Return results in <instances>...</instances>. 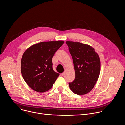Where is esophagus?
I'll use <instances>...</instances> for the list:
<instances>
[{
  "instance_id": "obj_1",
  "label": "esophagus",
  "mask_w": 125,
  "mask_h": 125,
  "mask_svg": "<svg viewBox=\"0 0 125 125\" xmlns=\"http://www.w3.org/2000/svg\"><path fill=\"white\" fill-rule=\"evenodd\" d=\"M64 74H65V73H61V75H62V76H63L64 75Z\"/></svg>"
}]
</instances>
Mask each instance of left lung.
Returning <instances> with one entry per match:
<instances>
[{"label":"left lung","mask_w":125,"mask_h":125,"mask_svg":"<svg viewBox=\"0 0 125 125\" xmlns=\"http://www.w3.org/2000/svg\"><path fill=\"white\" fill-rule=\"evenodd\" d=\"M72 57L75 79L69 83L70 90L78 95H84L94 87L99 76L100 60L91 46L78 42L66 41Z\"/></svg>","instance_id":"8db88e82"}]
</instances>
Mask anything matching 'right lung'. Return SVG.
Instances as JSON below:
<instances>
[{"label": "right lung", "instance_id": "1", "mask_svg": "<svg viewBox=\"0 0 125 125\" xmlns=\"http://www.w3.org/2000/svg\"><path fill=\"white\" fill-rule=\"evenodd\" d=\"M64 43L63 41L43 42L24 52L21 61L22 76L33 91L45 92L52 87L59 74L53 70L52 59Z\"/></svg>", "mask_w": 125, "mask_h": 125}]
</instances>
